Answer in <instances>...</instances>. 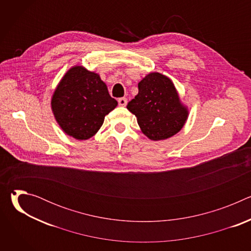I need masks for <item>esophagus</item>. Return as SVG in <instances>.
Segmentation results:
<instances>
[{
  "label": "esophagus",
  "instance_id": "1",
  "mask_svg": "<svg viewBox=\"0 0 251 251\" xmlns=\"http://www.w3.org/2000/svg\"><path fill=\"white\" fill-rule=\"evenodd\" d=\"M118 103L120 106H126L127 105V98L125 97H121L118 99Z\"/></svg>",
  "mask_w": 251,
  "mask_h": 251
}]
</instances>
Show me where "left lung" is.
Listing matches in <instances>:
<instances>
[{
    "label": "left lung",
    "mask_w": 251,
    "mask_h": 251,
    "mask_svg": "<svg viewBox=\"0 0 251 251\" xmlns=\"http://www.w3.org/2000/svg\"><path fill=\"white\" fill-rule=\"evenodd\" d=\"M138 88L127 109L137 117L142 133L152 141H160L180 132L188 120L189 108L173 81L159 73H150Z\"/></svg>",
    "instance_id": "left-lung-1"
}]
</instances>
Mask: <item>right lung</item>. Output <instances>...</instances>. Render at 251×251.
Returning a JSON list of instances; mask_svg holds the SVG:
<instances>
[{
  "instance_id": "obj_1",
  "label": "right lung",
  "mask_w": 251,
  "mask_h": 251,
  "mask_svg": "<svg viewBox=\"0 0 251 251\" xmlns=\"http://www.w3.org/2000/svg\"><path fill=\"white\" fill-rule=\"evenodd\" d=\"M118 102L109 95L98 74L82 65L70 67L51 96L53 116L68 136L87 140L94 136Z\"/></svg>"
}]
</instances>
